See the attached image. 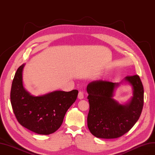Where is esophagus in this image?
Returning a JSON list of instances; mask_svg holds the SVG:
<instances>
[{"instance_id": "esophagus-1", "label": "esophagus", "mask_w": 155, "mask_h": 155, "mask_svg": "<svg viewBox=\"0 0 155 155\" xmlns=\"http://www.w3.org/2000/svg\"><path fill=\"white\" fill-rule=\"evenodd\" d=\"M78 98L79 99H83L84 98V94L83 91H79V94H78Z\"/></svg>"}]
</instances>
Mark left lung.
Masks as SVG:
<instances>
[{
	"mask_svg": "<svg viewBox=\"0 0 155 155\" xmlns=\"http://www.w3.org/2000/svg\"><path fill=\"white\" fill-rule=\"evenodd\" d=\"M123 82L132 86L133 96L123 104L113 97L115 90ZM86 91L90 104L88 127L96 137H120L138 121L144 105V88L138 75L127 76L120 83L102 80L91 81L86 87Z\"/></svg>",
	"mask_w": 155,
	"mask_h": 155,
	"instance_id": "left-lung-1",
	"label": "left lung"
}]
</instances>
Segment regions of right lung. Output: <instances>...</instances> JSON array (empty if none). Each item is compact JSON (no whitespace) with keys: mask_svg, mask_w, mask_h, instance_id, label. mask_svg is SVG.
Segmentation results:
<instances>
[{"mask_svg":"<svg viewBox=\"0 0 155 155\" xmlns=\"http://www.w3.org/2000/svg\"><path fill=\"white\" fill-rule=\"evenodd\" d=\"M17 69L12 83L11 103L18 121L29 130L41 135L56 132L63 123L67 110L76 101L78 91L57 90L34 96L24 88L23 71Z\"/></svg>","mask_w":155,"mask_h":155,"instance_id":"add662e5","label":"right lung"}]
</instances>
